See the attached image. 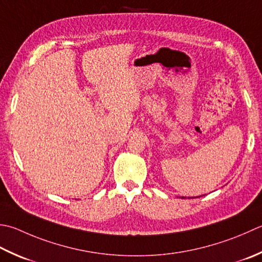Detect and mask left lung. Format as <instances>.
<instances>
[{
	"label": "left lung",
	"instance_id": "obj_1",
	"mask_svg": "<svg viewBox=\"0 0 262 262\" xmlns=\"http://www.w3.org/2000/svg\"><path fill=\"white\" fill-rule=\"evenodd\" d=\"M198 198H199V196H198ZM182 199H185V198H184V196H182ZM192 199H193V198H192Z\"/></svg>",
	"mask_w": 262,
	"mask_h": 262
}]
</instances>
